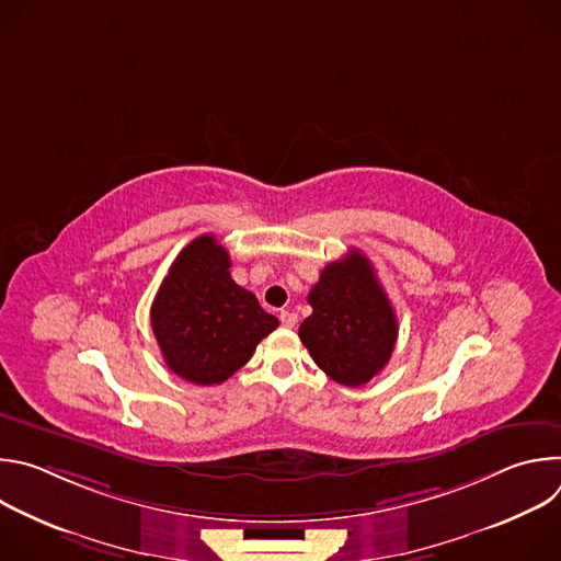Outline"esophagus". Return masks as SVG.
Segmentation results:
<instances>
[{"label": "esophagus", "instance_id": "34e87169", "mask_svg": "<svg viewBox=\"0 0 561 561\" xmlns=\"http://www.w3.org/2000/svg\"><path fill=\"white\" fill-rule=\"evenodd\" d=\"M279 322H282V327L293 329V327L297 324V314L290 312V310H282V312H279Z\"/></svg>", "mask_w": 561, "mask_h": 561}]
</instances>
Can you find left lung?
Returning <instances> with one entry per match:
<instances>
[{"label": "left lung", "mask_w": 561, "mask_h": 561, "mask_svg": "<svg viewBox=\"0 0 561 561\" xmlns=\"http://www.w3.org/2000/svg\"><path fill=\"white\" fill-rule=\"evenodd\" d=\"M312 314L299 340L314 364L342 386H364L388 364L397 342V317L359 251L331 262L308 293Z\"/></svg>", "instance_id": "1"}]
</instances>
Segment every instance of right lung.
<instances>
[{"mask_svg":"<svg viewBox=\"0 0 561 561\" xmlns=\"http://www.w3.org/2000/svg\"><path fill=\"white\" fill-rule=\"evenodd\" d=\"M150 327L167 366L186 381H226L279 322L232 282L230 255L202 234L178 255L150 306Z\"/></svg>","mask_w":561,"mask_h":561,"instance_id":"right-lung-1","label":"right lung"}]
</instances>
